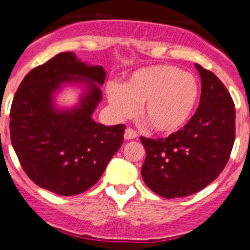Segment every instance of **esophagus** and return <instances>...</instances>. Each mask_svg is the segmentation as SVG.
I'll use <instances>...</instances> for the list:
<instances>
[{"instance_id": "1", "label": "esophagus", "mask_w": 250, "mask_h": 250, "mask_svg": "<svg viewBox=\"0 0 250 250\" xmlns=\"http://www.w3.org/2000/svg\"><path fill=\"white\" fill-rule=\"evenodd\" d=\"M137 137H138V134H137V132L134 129H132V128H127V129H125V139L130 141V139H136Z\"/></svg>"}]
</instances>
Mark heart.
Segmentation results:
<instances>
[{
	"label": "heart",
	"mask_w": 250,
	"mask_h": 250,
	"mask_svg": "<svg viewBox=\"0 0 250 250\" xmlns=\"http://www.w3.org/2000/svg\"><path fill=\"white\" fill-rule=\"evenodd\" d=\"M112 108L118 116L130 117L142 104L143 120L161 133H173L189 121L197 104L199 87L194 76L168 64L136 71L123 86L107 88Z\"/></svg>",
	"instance_id": "b5f03b06"
}]
</instances>
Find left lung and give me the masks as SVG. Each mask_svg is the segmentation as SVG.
<instances>
[{"label":"left lung","mask_w":250,"mask_h":250,"mask_svg":"<svg viewBox=\"0 0 250 250\" xmlns=\"http://www.w3.org/2000/svg\"><path fill=\"white\" fill-rule=\"evenodd\" d=\"M199 105L183 128L167 138L141 137L146 148L142 177L148 188L168 199L199 192L228 163L235 139V109L222 81L201 64Z\"/></svg>","instance_id":"left-lung-1"}]
</instances>
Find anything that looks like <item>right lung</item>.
<instances>
[{
  "label": "right lung",
  "instance_id": "1",
  "mask_svg": "<svg viewBox=\"0 0 250 250\" xmlns=\"http://www.w3.org/2000/svg\"><path fill=\"white\" fill-rule=\"evenodd\" d=\"M105 72L75 53L62 52L27 73L13 97L10 133L28 178L60 195H76L97 183L123 143L125 125L107 127L92 118ZM66 82H87L89 91L76 109L60 111L53 93Z\"/></svg>",
  "mask_w": 250,
  "mask_h": 250
}]
</instances>
